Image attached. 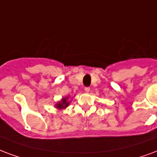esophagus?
<instances>
[{"instance_id": "esophagus-1", "label": "esophagus", "mask_w": 157, "mask_h": 157, "mask_svg": "<svg viewBox=\"0 0 157 157\" xmlns=\"http://www.w3.org/2000/svg\"><path fill=\"white\" fill-rule=\"evenodd\" d=\"M90 90V87H85V91L89 92Z\"/></svg>"}]
</instances>
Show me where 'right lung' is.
I'll list each match as a JSON object with an SVG mask.
<instances>
[{"label":"right lung","mask_w":157,"mask_h":157,"mask_svg":"<svg viewBox=\"0 0 157 157\" xmlns=\"http://www.w3.org/2000/svg\"><path fill=\"white\" fill-rule=\"evenodd\" d=\"M68 99V97L67 98H64V99H63L62 100V101L59 103H57V108H59V109H64V108L67 107L68 105H69V102L68 101H67V100Z\"/></svg>","instance_id":"1"}]
</instances>
